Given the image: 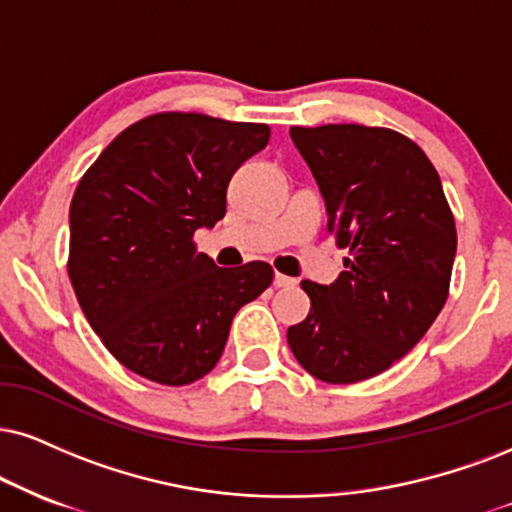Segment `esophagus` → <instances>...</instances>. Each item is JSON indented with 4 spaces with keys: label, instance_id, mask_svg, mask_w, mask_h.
<instances>
[{
    "label": "esophagus",
    "instance_id": "esophagus-1",
    "mask_svg": "<svg viewBox=\"0 0 512 512\" xmlns=\"http://www.w3.org/2000/svg\"><path fill=\"white\" fill-rule=\"evenodd\" d=\"M275 287H294L296 285V280L294 277H289V275H282V273H275Z\"/></svg>",
    "mask_w": 512,
    "mask_h": 512
}]
</instances>
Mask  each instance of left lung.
<instances>
[{
    "label": "left lung",
    "mask_w": 512,
    "mask_h": 512,
    "mask_svg": "<svg viewBox=\"0 0 512 512\" xmlns=\"http://www.w3.org/2000/svg\"><path fill=\"white\" fill-rule=\"evenodd\" d=\"M327 204V232L349 249L330 287L301 282L311 299L289 327L301 368L353 384L391 368L430 330L449 299L456 220L437 168L389 128L339 123L289 130Z\"/></svg>",
    "instance_id": "obj_1"
}]
</instances>
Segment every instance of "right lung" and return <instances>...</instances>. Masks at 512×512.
<instances>
[{
	"mask_svg": "<svg viewBox=\"0 0 512 512\" xmlns=\"http://www.w3.org/2000/svg\"><path fill=\"white\" fill-rule=\"evenodd\" d=\"M268 140L266 123L154 113L125 128L75 187L73 292L111 356L144 380H201L235 313L273 282L268 263L218 268L194 242L225 216L232 173Z\"/></svg>",
	"mask_w": 512,
	"mask_h": 512,
	"instance_id": "right-lung-1",
	"label": "right lung"
}]
</instances>
